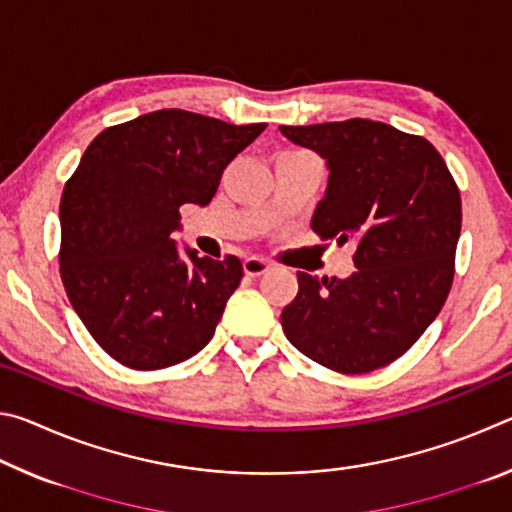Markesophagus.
Returning <instances> with one entry per match:
<instances>
[{
	"label": "esophagus",
	"mask_w": 512,
	"mask_h": 512,
	"mask_svg": "<svg viewBox=\"0 0 512 512\" xmlns=\"http://www.w3.org/2000/svg\"><path fill=\"white\" fill-rule=\"evenodd\" d=\"M268 266L264 259H259V257H248L246 262H244V273L246 275H250V277H259V275H264L266 271H268Z\"/></svg>",
	"instance_id": "obj_1"
}]
</instances>
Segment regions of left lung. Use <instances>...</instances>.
I'll list each match as a JSON object with an SVG mask.
<instances>
[{"mask_svg":"<svg viewBox=\"0 0 512 512\" xmlns=\"http://www.w3.org/2000/svg\"><path fill=\"white\" fill-rule=\"evenodd\" d=\"M280 131L327 160L311 230L357 246V271L345 280L298 271V296L280 316L284 334L305 357L343 375L384 368L420 339L452 289L461 235L452 173L431 142L381 121Z\"/></svg>","mask_w":512,"mask_h":512,"instance_id":"left-lung-1","label":"left lung"}]
</instances>
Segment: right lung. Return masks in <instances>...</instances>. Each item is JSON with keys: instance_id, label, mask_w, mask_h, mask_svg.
<instances>
[{"instance_id": "add662e5", "label": "right lung", "mask_w": 512, "mask_h": 512, "mask_svg": "<svg viewBox=\"0 0 512 512\" xmlns=\"http://www.w3.org/2000/svg\"><path fill=\"white\" fill-rule=\"evenodd\" d=\"M266 124L155 110L94 137L60 198V277L92 339L121 366L160 370L214 336L244 277L235 255H180L185 203L207 205L221 173Z\"/></svg>"}]
</instances>
